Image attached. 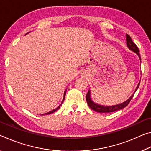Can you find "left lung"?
<instances>
[{
	"label": "left lung",
	"mask_w": 151,
	"mask_h": 151,
	"mask_svg": "<svg viewBox=\"0 0 151 151\" xmlns=\"http://www.w3.org/2000/svg\"><path fill=\"white\" fill-rule=\"evenodd\" d=\"M126 42H127V45H128V48L131 50L132 51H133L134 52H135V53L137 54L138 55V56H139L140 59H141L140 54H139V49H138L137 45H136L133 42L132 40L130 35L128 34H126ZM139 85H140V83H138L137 87H136L135 92L136 91V90L138 89V87H139ZM134 95V93L132 95V96L125 102H124L121 104L116 105V106H101V105H98L97 104H95V103L93 102L92 100L91 99L89 91H88L87 95H86V100H87V101L88 107H89L91 109L94 110V111L99 112V113H109V112L118 111V110L123 109L125 107L127 106L129 104V103H130V101H131L132 98L133 97Z\"/></svg>",
	"instance_id": "left-lung-1"
}]
</instances>
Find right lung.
<instances>
[{"instance_id": "right-lung-1", "label": "right lung", "mask_w": 151, "mask_h": 151, "mask_svg": "<svg viewBox=\"0 0 151 151\" xmlns=\"http://www.w3.org/2000/svg\"><path fill=\"white\" fill-rule=\"evenodd\" d=\"M66 91H65V92H64V98H63V101H62V104L60 105V106L57 107V108H56L55 109H54V110H52V111H50V112H48V113H46V114H46V115H48V114H52V113H54V112H55V111H56L58 109H59V108H60V107L61 106V105L63 104V102L64 101V98H65V95H66Z\"/></svg>"}]
</instances>
